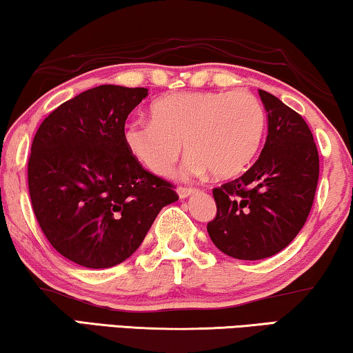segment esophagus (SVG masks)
I'll list each match as a JSON object with an SVG mask.
<instances>
[{"label": "esophagus", "instance_id": "34e87169", "mask_svg": "<svg viewBox=\"0 0 353 353\" xmlns=\"http://www.w3.org/2000/svg\"><path fill=\"white\" fill-rule=\"evenodd\" d=\"M191 194H194L192 188H178V196H180V199H186Z\"/></svg>", "mask_w": 353, "mask_h": 353}]
</instances>
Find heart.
<instances>
[{
  "label": "heart",
  "mask_w": 353,
  "mask_h": 353,
  "mask_svg": "<svg viewBox=\"0 0 353 353\" xmlns=\"http://www.w3.org/2000/svg\"><path fill=\"white\" fill-rule=\"evenodd\" d=\"M264 110L248 92H183L156 100L151 121L132 119L122 140L135 161L165 176L181 156L188 176L239 175L256 156L264 134Z\"/></svg>",
  "instance_id": "obj_1"
}]
</instances>
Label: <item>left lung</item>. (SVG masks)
I'll return each mask as SVG.
<instances>
[{"mask_svg":"<svg viewBox=\"0 0 353 353\" xmlns=\"http://www.w3.org/2000/svg\"><path fill=\"white\" fill-rule=\"evenodd\" d=\"M258 94L268 113L264 148L242 176L213 189L216 216L207 224L214 247L247 261L277 254L298 236L320 172L305 121L269 92Z\"/></svg>","mask_w":353,"mask_h":353,"instance_id":"8db88e82","label":"left lung"}]
</instances>
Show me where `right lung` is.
<instances>
[{"label":"right lung","mask_w":353,"mask_h":353,"mask_svg":"<svg viewBox=\"0 0 353 353\" xmlns=\"http://www.w3.org/2000/svg\"><path fill=\"white\" fill-rule=\"evenodd\" d=\"M145 88L105 84L54 110L39 125L28 189L44 236L70 261L106 269L140 247L159 212L178 201L170 183L146 172L122 140Z\"/></svg>","instance_id":"1"}]
</instances>
